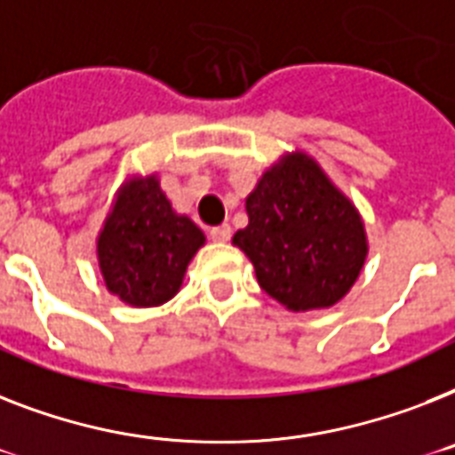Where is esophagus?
Here are the masks:
<instances>
[{"label": "esophagus", "instance_id": "obj_1", "mask_svg": "<svg viewBox=\"0 0 455 455\" xmlns=\"http://www.w3.org/2000/svg\"><path fill=\"white\" fill-rule=\"evenodd\" d=\"M210 238L215 240V243H227L231 238V227L228 224H221V227H212L210 228Z\"/></svg>", "mask_w": 455, "mask_h": 455}]
</instances>
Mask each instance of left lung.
Instances as JSON below:
<instances>
[{"mask_svg":"<svg viewBox=\"0 0 455 455\" xmlns=\"http://www.w3.org/2000/svg\"><path fill=\"white\" fill-rule=\"evenodd\" d=\"M245 210L250 221L234 245L287 311L330 308L355 285L369 252L364 221L315 158L285 154L261 175Z\"/></svg>","mask_w":455,"mask_h":455,"instance_id":"obj_1","label":"left lung"}]
</instances>
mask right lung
<instances>
[{"label":"right lung","instance_id":"obj_1","mask_svg":"<svg viewBox=\"0 0 455 455\" xmlns=\"http://www.w3.org/2000/svg\"><path fill=\"white\" fill-rule=\"evenodd\" d=\"M205 234L177 215L158 175L124 182L98 235V264L107 290L135 308L175 297Z\"/></svg>","mask_w":455,"mask_h":455}]
</instances>
